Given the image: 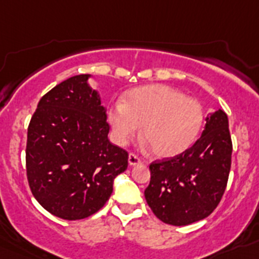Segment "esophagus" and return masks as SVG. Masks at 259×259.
<instances>
[{
    "instance_id": "esophagus-1",
    "label": "esophagus",
    "mask_w": 259,
    "mask_h": 259,
    "mask_svg": "<svg viewBox=\"0 0 259 259\" xmlns=\"http://www.w3.org/2000/svg\"><path fill=\"white\" fill-rule=\"evenodd\" d=\"M128 163L131 164V166H136V164L143 163V161H141L140 158L137 157L135 153H130V154H128Z\"/></svg>"
}]
</instances>
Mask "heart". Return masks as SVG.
Here are the masks:
<instances>
[{
  "instance_id": "obj_1",
  "label": "heart",
  "mask_w": 259,
  "mask_h": 259,
  "mask_svg": "<svg viewBox=\"0 0 259 259\" xmlns=\"http://www.w3.org/2000/svg\"><path fill=\"white\" fill-rule=\"evenodd\" d=\"M113 140L125 145L141 127V135L153 154L178 155L191 148L203 124V109L197 100L164 84H149L125 95L107 109Z\"/></svg>"
}]
</instances>
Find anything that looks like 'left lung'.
<instances>
[{"mask_svg":"<svg viewBox=\"0 0 259 259\" xmlns=\"http://www.w3.org/2000/svg\"><path fill=\"white\" fill-rule=\"evenodd\" d=\"M231 155L228 118L218 110L207 116L202 135L189 149L150 163L145 200L155 217L171 226L209 217L227 187Z\"/></svg>","mask_w":259,"mask_h":259,"instance_id":"1","label":"left lung"}]
</instances>
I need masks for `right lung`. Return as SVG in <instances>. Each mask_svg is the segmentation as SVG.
Here are the masks:
<instances>
[{
  "label": "right lung",
  "mask_w": 259,
  "mask_h": 259,
  "mask_svg": "<svg viewBox=\"0 0 259 259\" xmlns=\"http://www.w3.org/2000/svg\"><path fill=\"white\" fill-rule=\"evenodd\" d=\"M91 75L62 81L41 97L27 134L29 188L41 206L61 219L88 218L113 193L127 170L128 153L107 139L110 125Z\"/></svg>",
  "instance_id": "add662e5"
}]
</instances>
